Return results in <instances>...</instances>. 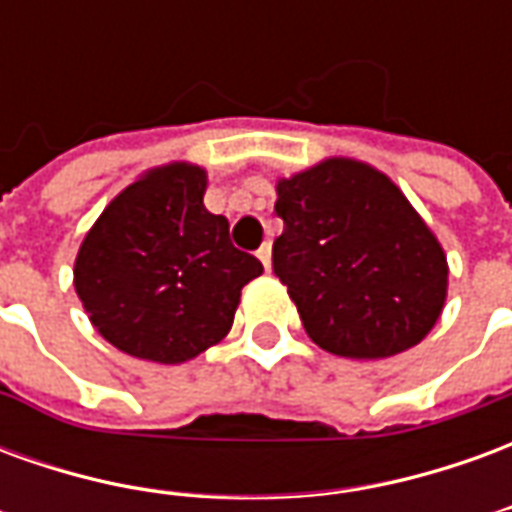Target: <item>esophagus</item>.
Listing matches in <instances>:
<instances>
[{
	"label": "esophagus",
	"instance_id": "1",
	"mask_svg": "<svg viewBox=\"0 0 512 512\" xmlns=\"http://www.w3.org/2000/svg\"><path fill=\"white\" fill-rule=\"evenodd\" d=\"M257 257H260V263H263L268 271V268H271V244H268V241L257 249Z\"/></svg>",
	"mask_w": 512,
	"mask_h": 512
}]
</instances>
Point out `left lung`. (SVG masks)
Here are the masks:
<instances>
[{"instance_id": "8db88e82", "label": "left lung", "mask_w": 512, "mask_h": 512, "mask_svg": "<svg viewBox=\"0 0 512 512\" xmlns=\"http://www.w3.org/2000/svg\"><path fill=\"white\" fill-rule=\"evenodd\" d=\"M274 274L315 345L348 359L408 351L436 326L447 257L384 172L326 158L277 183Z\"/></svg>"}]
</instances>
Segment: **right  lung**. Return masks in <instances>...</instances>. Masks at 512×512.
I'll return each mask as SVG.
<instances>
[{
  "label": "right lung",
  "instance_id": "obj_1",
  "mask_svg": "<svg viewBox=\"0 0 512 512\" xmlns=\"http://www.w3.org/2000/svg\"><path fill=\"white\" fill-rule=\"evenodd\" d=\"M205 169L175 161L109 202L76 255L73 285L98 334L123 354L180 365L230 332L263 263L235 249L202 205Z\"/></svg>",
  "mask_w": 512,
  "mask_h": 512
}]
</instances>
